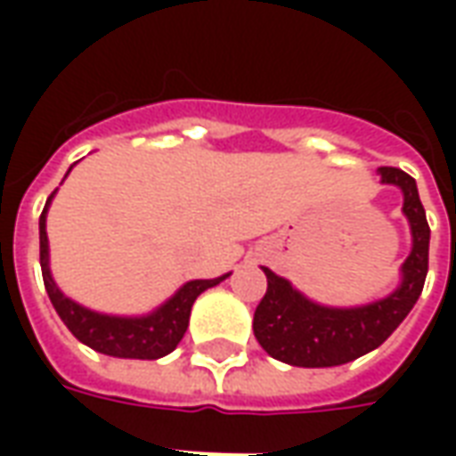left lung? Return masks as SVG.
I'll return each instance as SVG.
<instances>
[{
	"instance_id": "left-lung-1",
	"label": "left lung",
	"mask_w": 456,
	"mask_h": 456,
	"mask_svg": "<svg viewBox=\"0 0 456 456\" xmlns=\"http://www.w3.org/2000/svg\"><path fill=\"white\" fill-rule=\"evenodd\" d=\"M379 173L383 183L403 190V212L411 222L412 251L403 264L401 288L371 305L339 310L310 303L305 296L293 290L286 278L264 268L268 288L254 313V335L278 362L303 369L354 362L381 346L418 303L430 254V227L425 208L415 180L405 170L383 166Z\"/></svg>"
}]
</instances>
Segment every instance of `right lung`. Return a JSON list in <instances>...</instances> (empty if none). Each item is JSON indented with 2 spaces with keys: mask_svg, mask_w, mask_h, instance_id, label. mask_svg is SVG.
I'll return each instance as SVG.
<instances>
[{
  "mask_svg": "<svg viewBox=\"0 0 456 456\" xmlns=\"http://www.w3.org/2000/svg\"><path fill=\"white\" fill-rule=\"evenodd\" d=\"M45 200V208L38 219L41 229V273H44L45 293L53 303L55 313L61 315L65 327L73 332L90 349L107 356H119V359H160L170 354L180 344L190 322V310L198 296L208 288L217 286L219 281L229 276L212 278V281H190L180 288L175 296L170 297L166 305H160L156 313L146 317H110L93 313L87 307L77 305L70 297H65L51 278L48 271V237H45V212L53 200Z\"/></svg>",
  "mask_w": 456,
  "mask_h": 456,
  "instance_id": "right-lung-1",
  "label": "right lung"
}]
</instances>
